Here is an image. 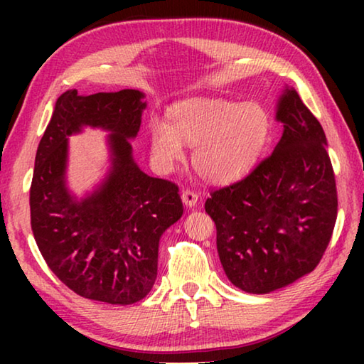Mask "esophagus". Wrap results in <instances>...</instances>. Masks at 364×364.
<instances>
[{
    "label": "esophagus",
    "mask_w": 364,
    "mask_h": 364,
    "mask_svg": "<svg viewBox=\"0 0 364 364\" xmlns=\"http://www.w3.org/2000/svg\"><path fill=\"white\" fill-rule=\"evenodd\" d=\"M181 199H183L184 205H186V207H194L197 204V199H199V196H197V193H194L193 189H183Z\"/></svg>",
    "instance_id": "34e87169"
}]
</instances>
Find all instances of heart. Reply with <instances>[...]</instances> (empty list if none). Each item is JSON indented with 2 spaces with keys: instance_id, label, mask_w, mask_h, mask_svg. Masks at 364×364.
<instances>
[{
  "instance_id": "heart-1",
  "label": "heart",
  "mask_w": 364,
  "mask_h": 364,
  "mask_svg": "<svg viewBox=\"0 0 364 364\" xmlns=\"http://www.w3.org/2000/svg\"><path fill=\"white\" fill-rule=\"evenodd\" d=\"M269 130L268 112L255 102L196 97L171 107L168 123H151L149 146L162 168H170L183 157V143L194 146L197 173L207 181L223 184L254 167Z\"/></svg>"
}]
</instances>
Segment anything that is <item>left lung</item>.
<instances>
[{"instance_id":"obj_1","label":"left lung","mask_w":364,"mask_h":364,"mask_svg":"<svg viewBox=\"0 0 364 364\" xmlns=\"http://www.w3.org/2000/svg\"><path fill=\"white\" fill-rule=\"evenodd\" d=\"M276 119L282 136L247 176L210 193L205 212L234 286L268 294L311 273L337 218V188L321 123L286 90Z\"/></svg>"}]
</instances>
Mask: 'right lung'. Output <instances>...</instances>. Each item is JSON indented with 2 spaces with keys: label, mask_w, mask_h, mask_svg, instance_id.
Listing matches in <instances>:
<instances>
[{
  "label": "right lung",
  "mask_w": 364,
  "mask_h": 364,
  "mask_svg": "<svg viewBox=\"0 0 364 364\" xmlns=\"http://www.w3.org/2000/svg\"><path fill=\"white\" fill-rule=\"evenodd\" d=\"M143 97L138 90L60 95L30 186V223L49 269L80 297L114 305L151 292L160 236L183 215L178 184L143 173L132 157ZM85 124L113 132V170L96 193L75 200L63 180L66 136Z\"/></svg>",
  "instance_id": "obj_1"
}]
</instances>
